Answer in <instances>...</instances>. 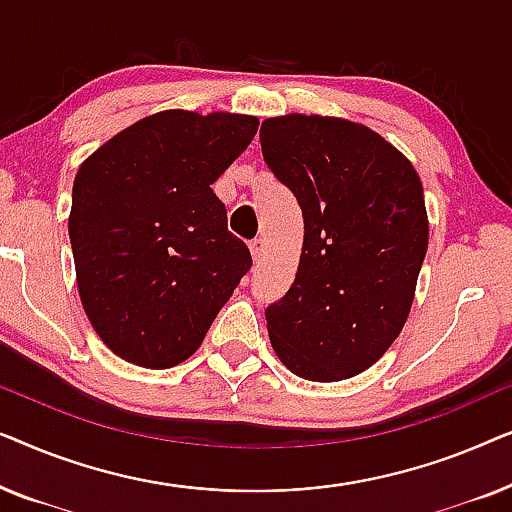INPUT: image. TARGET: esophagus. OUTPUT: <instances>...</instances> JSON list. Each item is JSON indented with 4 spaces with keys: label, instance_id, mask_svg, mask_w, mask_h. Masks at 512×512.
<instances>
[{
    "label": "esophagus",
    "instance_id": "obj_1",
    "mask_svg": "<svg viewBox=\"0 0 512 512\" xmlns=\"http://www.w3.org/2000/svg\"><path fill=\"white\" fill-rule=\"evenodd\" d=\"M249 251H251V258H254V261H261V256H263V251H265V242L261 240V237H258V240H254L249 244Z\"/></svg>",
    "mask_w": 512,
    "mask_h": 512
}]
</instances>
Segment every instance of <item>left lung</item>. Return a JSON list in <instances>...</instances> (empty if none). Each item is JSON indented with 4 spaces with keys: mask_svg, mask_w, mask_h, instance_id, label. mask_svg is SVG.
I'll use <instances>...</instances> for the list:
<instances>
[{
    "mask_svg": "<svg viewBox=\"0 0 512 512\" xmlns=\"http://www.w3.org/2000/svg\"><path fill=\"white\" fill-rule=\"evenodd\" d=\"M261 149L305 223L296 279L265 310L272 349L305 380H347L410 314L429 247L422 181L396 146L345 118H268Z\"/></svg>",
    "mask_w": 512,
    "mask_h": 512,
    "instance_id": "obj_1",
    "label": "left lung"
}]
</instances>
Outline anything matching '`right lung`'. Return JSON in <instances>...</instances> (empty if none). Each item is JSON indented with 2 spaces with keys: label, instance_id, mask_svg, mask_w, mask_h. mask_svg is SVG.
Returning a JSON list of instances; mask_svg holds the SVG:
<instances>
[{
  "label": "right lung",
  "instance_id": "obj_1",
  "mask_svg": "<svg viewBox=\"0 0 512 512\" xmlns=\"http://www.w3.org/2000/svg\"><path fill=\"white\" fill-rule=\"evenodd\" d=\"M256 116L167 109L83 160L69 240L95 333L121 359L172 368L195 354L251 268L212 184L247 149Z\"/></svg>",
  "mask_w": 512,
  "mask_h": 512
}]
</instances>
